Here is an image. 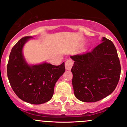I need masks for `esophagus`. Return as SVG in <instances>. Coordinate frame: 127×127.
Returning <instances> with one entry per match:
<instances>
[{"label":"esophagus","instance_id":"esophagus-1","mask_svg":"<svg viewBox=\"0 0 127 127\" xmlns=\"http://www.w3.org/2000/svg\"><path fill=\"white\" fill-rule=\"evenodd\" d=\"M73 66V61L71 60H67L65 63V67L66 70H71Z\"/></svg>","mask_w":127,"mask_h":127}]
</instances>
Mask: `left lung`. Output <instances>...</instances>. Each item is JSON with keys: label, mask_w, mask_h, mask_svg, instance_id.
<instances>
[{"label": "left lung", "mask_w": 127, "mask_h": 127, "mask_svg": "<svg viewBox=\"0 0 127 127\" xmlns=\"http://www.w3.org/2000/svg\"><path fill=\"white\" fill-rule=\"evenodd\" d=\"M75 97L81 101L96 102L114 92L120 79L121 66L112 42L103 37L91 52L71 56Z\"/></svg>", "instance_id": "obj_1"}]
</instances>
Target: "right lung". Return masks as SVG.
Instances as JSON below:
<instances>
[{"instance_id":"obj_1","label":"right lung","mask_w":127,"mask_h":127,"mask_svg":"<svg viewBox=\"0 0 127 127\" xmlns=\"http://www.w3.org/2000/svg\"><path fill=\"white\" fill-rule=\"evenodd\" d=\"M31 36L24 37L14 45L9 56L7 76L15 94L24 101L40 104L52 99L54 87L65 72L64 63L54 66L44 63L30 65L26 62L23 48Z\"/></svg>"}]
</instances>
